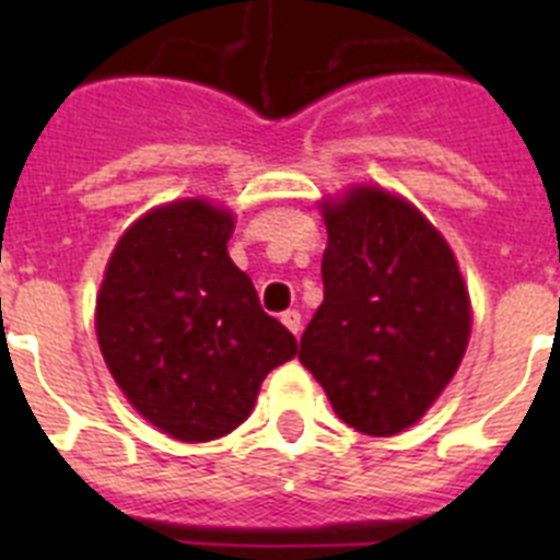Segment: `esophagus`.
I'll return each instance as SVG.
<instances>
[{"instance_id":"esophagus-1","label":"esophagus","mask_w":560,"mask_h":560,"mask_svg":"<svg viewBox=\"0 0 560 560\" xmlns=\"http://www.w3.org/2000/svg\"><path fill=\"white\" fill-rule=\"evenodd\" d=\"M280 319H283V325L291 330V334L300 336V330H303V316H300V311H283Z\"/></svg>"}]
</instances>
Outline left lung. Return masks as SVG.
Listing matches in <instances>:
<instances>
[{"label": "left lung", "instance_id": "left-lung-1", "mask_svg": "<svg viewBox=\"0 0 560 560\" xmlns=\"http://www.w3.org/2000/svg\"><path fill=\"white\" fill-rule=\"evenodd\" d=\"M325 300L300 361L355 432L412 427L463 361L471 305L457 260L412 205L359 187L325 207Z\"/></svg>", "mask_w": 560, "mask_h": 560}]
</instances>
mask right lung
Segmentation results:
<instances>
[{"mask_svg": "<svg viewBox=\"0 0 560 560\" xmlns=\"http://www.w3.org/2000/svg\"><path fill=\"white\" fill-rule=\"evenodd\" d=\"M232 215L187 199L148 212L114 249L97 296L103 359L133 409L185 443L241 427L296 339L226 255Z\"/></svg>", "mask_w": 560, "mask_h": 560, "instance_id": "obj_1", "label": "right lung"}]
</instances>
